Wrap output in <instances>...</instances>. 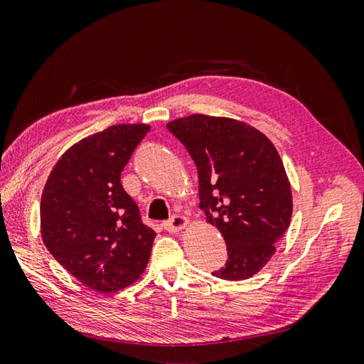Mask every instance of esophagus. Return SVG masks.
<instances>
[{
	"label": "esophagus",
	"mask_w": 364,
	"mask_h": 364,
	"mask_svg": "<svg viewBox=\"0 0 364 364\" xmlns=\"http://www.w3.org/2000/svg\"><path fill=\"white\" fill-rule=\"evenodd\" d=\"M189 224V218L184 215H175L171 220H168L167 223H164V226L170 232H180L181 229H184Z\"/></svg>",
	"instance_id": "34e87169"
}]
</instances>
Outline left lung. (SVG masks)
I'll return each instance as SVG.
<instances>
[{
    "mask_svg": "<svg viewBox=\"0 0 364 364\" xmlns=\"http://www.w3.org/2000/svg\"><path fill=\"white\" fill-rule=\"evenodd\" d=\"M167 129L180 140L199 173L200 208L228 245V262L213 275L247 280L275 253L293 213V196L272 141L230 117L191 114Z\"/></svg>",
    "mask_w": 364,
    "mask_h": 364,
    "instance_id": "8db88e82",
    "label": "left lung"
}]
</instances>
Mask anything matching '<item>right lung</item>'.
<instances>
[{
	"label": "right lung",
	"mask_w": 364,
	"mask_h": 364,
	"mask_svg": "<svg viewBox=\"0 0 364 364\" xmlns=\"http://www.w3.org/2000/svg\"><path fill=\"white\" fill-rule=\"evenodd\" d=\"M119 124L62 154L41 197V235L50 255L82 285L114 293L140 279L156 232L121 184V171L149 132Z\"/></svg>",
	"instance_id": "add662e5"
}]
</instances>
